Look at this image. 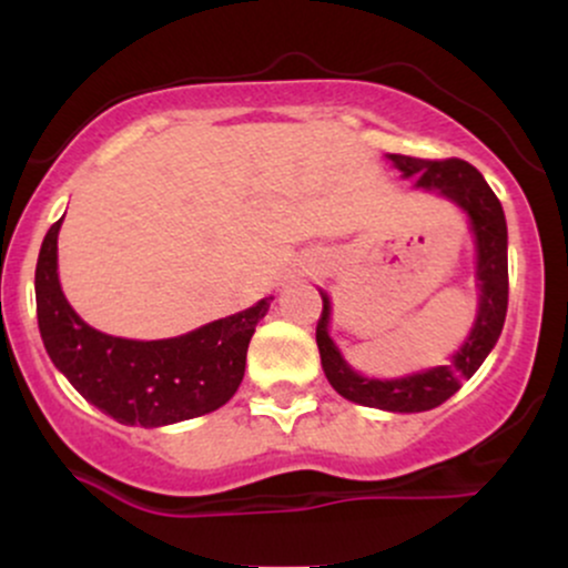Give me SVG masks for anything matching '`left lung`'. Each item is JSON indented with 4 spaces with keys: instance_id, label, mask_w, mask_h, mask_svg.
Returning a JSON list of instances; mask_svg holds the SVG:
<instances>
[{
    "instance_id": "8db88e82",
    "label": "left lung",
    "mask_w": 568,
    "mask_h": 568,
    "mask_svg": "<svg viewBox=\"0 0 568 568\" xmlns=\"http://www.w3.org/2000/svg\"><path fill=\"white\" fill-rule=\"evenodd\" d=\"M389 160L400 168L406 179H414L416 186L438 189L440 194L459 202L470 216L475 243H478V321H475L467 342L454 355L452 366H438L387 382L355 374L344 363L342 352L334 347L328 336V296H323V312L321 321H317L315 338L325 376L338 395H344L352 403H361V406L414 414V410H429L446 403L462 387V382L470 379L480 368V363L497 344L507 315V224L497 194L491 192L484 175L475 171L470 162L459 158L419 160L406 158V154H389Z\"/></svg>"
}]
</instances>
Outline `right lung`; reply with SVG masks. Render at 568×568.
Masks as SVG:
<instances>
[{
	"label": "right lung",
	"mask_w": 568,
	"mask_h": 568,
	"mask_svg": "<svg viewBox=\"0 0 568 568\" xmlns=\"http://www.w3.org/2000/svg\"><path fill=\"white\" fill-rule=\"evenodd\" d=\"M61 221L39 247L37 321L50 361L77 393L120 425L141 427L175 425L224 406L243 382L247 344L270 302L165 342L106 336L80 321L58 283Z\"/></svg>",
	"instance_id": "1"
}]
</instances>
